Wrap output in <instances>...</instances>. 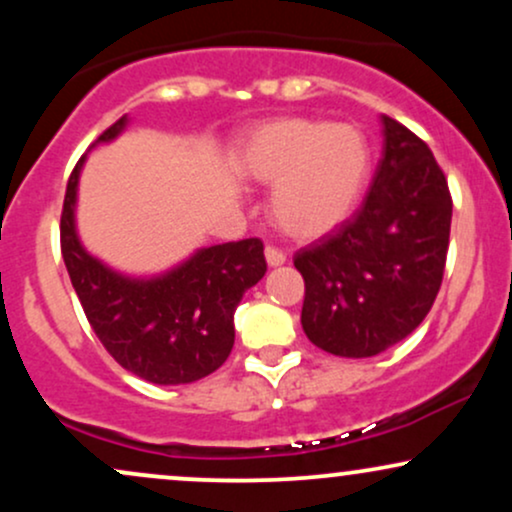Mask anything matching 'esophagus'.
<instances>
[{
	"label": "esophagus",
	"instance_id": "1",
	"mask_svg": "<svg viewBox=\"0 0 512 512\" xmlns=\"http://www.w3.org/2000/svg\"><path fill=\"white\" fill-rule=\"evenodd\" d=\"M264 257H267V264L269 267H281V264L286 262V255L281 252L279 248H274V245H269L267 250H264Z\"/></svg>",
	"mask_w": 512,
	"mask_h": 512
}]
</instances>
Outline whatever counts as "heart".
Returning a JSON list of instances; mask_svg holds the SVG:
<instances>
[{"mask_svg": "<svg viewBox=\"0 0 512 512\" xmlns=\"http://www.w3.org/2000/svg\"><path fill=\"white\" fill-rule=\"evenodd\" d=\"M240 178L274 185L269 214L284 236L315 240L356 209L370 173L366 137L351 125L279 117L245 139Z\"/></svg>", "mask_w": 512, "mask_h": 512, "instance_id": "1", "label": "heart"}]
</instances>
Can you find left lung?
Wrapping results in <instances>:
<instances>
[{"label": "left lung", "instance_id": "8db88e82", "mask_svg": "<svg viewBox=\"0 0 512 512\" xmlns=\"http://www.w3.org/2000/svg\"><path fill=\"white\" fill-rule=\"evenodd\" d=\"M383 158L361 209L293 257L301 322L322 351L368 358L424 322L450 245L448 180L424 139L383 115Z\"/></svg>", "mask_w": 512, "mask_h": 512}]
</instances>
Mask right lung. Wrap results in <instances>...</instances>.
<instances>
[{
  "label": "right lung",
  "mask_w": 512,
  "mask_h": 512,
  "mask_svg": "<svg viewBox=\"0 0 512 512\" xmlns=\"http://www.w3.org/2000/svg\"><path fill=\"white\" fill-rule=\"evenodd\" d=\"M127 125L120 117L98 142H110ZM79 158L62 204L60 243L69 279L86 320L110 356L129 373L156 385L195 383L223 366L233 349L243 293L267 272L260 238L197 250L180 267L154 279H129L91 257L74 228Z\"/></svg>",
  "instance_id": "1"
}]
</instances>
